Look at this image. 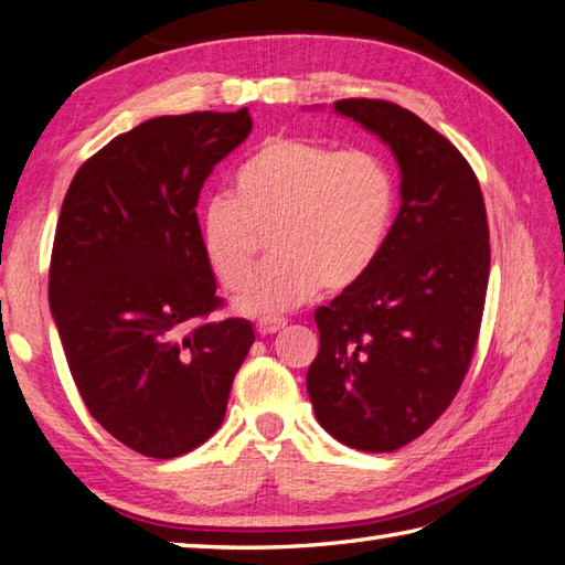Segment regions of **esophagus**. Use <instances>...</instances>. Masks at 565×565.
<instances>
[{"label":"esophagus","instance_id":"obj_1","mask_svg":"<svg viewBox=\"0 0 565 565\" xmlns=\"http://www.w3.org/2000/svg\"><path fill=\"white\" fill-rule=\"evenodd\" d=\"M285 324H287V319H282V317H263V319H258V334L260 337L275 334V332H280V329H285Z\"/></svg>","mask_w":565,"mask_h":565}]
</instances>
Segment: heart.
Instances as JSON below:
<instances>
[{"instance_id": "obj_1", "label": "heart", "mask_w": 565, "mask_h": 565, "mask_svg": "<svg viewBox=\"0 0 565 565\" xmlns=\"http://www.w3.org/2000/svg\"><path fill=\"white\" fill-rule=\"evenodd\" d=\"M393 179L374 152L273 137L233 179V196L206 199L199 241L223 290L248 282L258 233L268 228L273 258L238 297L246 315L300 307L319 287L342 290L364 275L386 241L393 214Z\"/></svg>"}]
</instances>
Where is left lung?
<instances>
[{"label": "left lung", "mask_w": 565, "mask_h": 565, "mask_svg": "<svg viewBox=\"0 0 565 565\" xmlns=\"http://www.w3.org/2000/svg\"><path fill=\"white\" fill-rule=\"evenodd\" d=\"M391 147L401 211L356 282L317 307L307 371L322 428L364 452H393L448 411L470 371L489 280L482 189L460 150L396 103L337 100Z\"/></svg>", "instance_id": "left-lung-1"}]
</instances>
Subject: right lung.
I'll return each instance as SVG.
<instances>
[{
    "instance_id": "right-lung-1",
    "label": "right lung",
    "mask_w": 565,
    "mask_h": 565,
    "mask_svg": "<svg viewBox=\"0 0 565 565\" xmlns=\"http://www.w3.org/2000/svg\"><path fill=\"white\" fill-rule=\"evenodd\" d=\"M250 113L162 115L85 159L63 199L49 305L90 415L145 457L214 435L255 342L223 307L199 241L201 186Z\"/></svg>"
}]
</instances>
